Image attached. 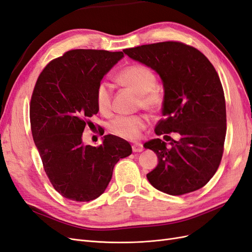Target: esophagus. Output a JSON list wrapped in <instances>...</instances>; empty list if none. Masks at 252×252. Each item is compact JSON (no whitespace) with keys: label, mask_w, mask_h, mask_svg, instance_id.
I'll return each mask as SVG.
<instances>
[{"label":"esophagus","mask_w":252,"mask_h":252,"mask_svg":"<svg viewBox=\"0 0 252 252\" xmlns=\"http://www.w3.org/2000/svg\"><path fill=\"white\" fill-rule=\"evenodd\" d=\"M132 150L133 152H142L143 151V145L141 143H134L132 145Z\"/></svg>","instance_id":"34e87169"}]
</instances>
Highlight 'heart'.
I'll use <instances>...</instances> for the list:
<instances>
[{"label": "heart", "instance_id": "1", "mask_svg": "<svg viewBox=\"0 0 252 252\" xmlns=\"http://www.w3.org/2000/svg\"><path fill=\"white\" fill-rule=\"evenodd\" d=\"M117 84L137 94V107L150 112H157L163 104V93L156 87L157 77L151 69L142 64H131L124 68L115 76ZM96 107L102 114H109L112 110V90L108 83L101 82L94 93ZM149 120L144 115L118 116L113 119L109 129L119 138L135 140L148 126Z\"/></svg>", "mask_w": 252, "mask_h": 252}]
</instances>
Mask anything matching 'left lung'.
<instances>
[{"instance_id": "1", "label": "left lung", "mask_w": 252, "mask_h": 252, "mask_svg": "<svg viewBox=\"0 0 252 252\" xmlns=\"http://www.w3.org/2000/svg\"><path fill=\"white\" fill-rule=\"evenodd\" d=\"M129 58L155 70L164 87L162 117L155 133L159 139L144 144L158 156L147 175L160 191L181 196L203 188L221 163L226 135V105L220 77L206 56L176 40L125 49ZM178 132L174 141L168 134Z\"/></svg>"}]
</instances>
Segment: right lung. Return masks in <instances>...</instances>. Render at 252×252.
Here are the masks:
<instances>
[{
	"label": "right lung",
	"mask_w": 252,
	"mask_h": 252,
	"mask_svg": "<svg viewBox=\"0 0 252 252\" xmlns=\"http://www.w3.org/2000/svg\"><path fill=\"white\" fill-rule=\"evenodd\" d=\"M124 52L74 49L40 72L30 100L32 137L56 191L76 202L98 198L119 159L132 154L127 141L105 135L98 147L84 145L86 126L98 113L94 93Z\"/></svg>",
	"instance_id": "obj_1"
}]
</instances>
